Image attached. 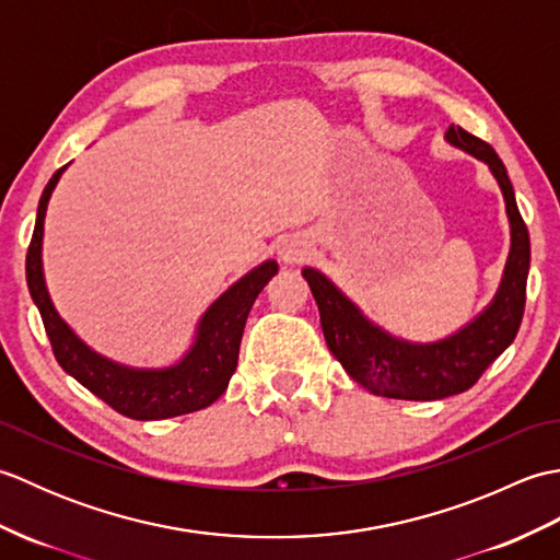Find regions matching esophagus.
<instances>
[{
  "mask_svg": "<svg viewBox=\"0 0 560 560\" xmlns=\"http://www.w3.org/2000/svg\"><path fill=\"white\" fill-rule=\"evenodd\" d=\"M307 243L299 235H291V237H283L281 245H279V257L283 265H301V261L307 257Z\"/></svg>",
  "mask_w": 560,
  "mask_h": 560,
  "instance_id": "34e87169",
  "label": "esophagus"
}]
</instances>
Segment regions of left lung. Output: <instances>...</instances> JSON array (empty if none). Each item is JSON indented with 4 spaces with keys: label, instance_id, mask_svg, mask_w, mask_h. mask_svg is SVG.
I'll return each instance as SVG.
<instances>
[{
    "label": "left lung",
    "instance_id": "obj_1",
    "mask_svg": "<svg viewBox=\"0 0 560 560\" xmlns=\"http://www.w3.org/2000/svg\"><path fill=\"white\" fill-rule=\"evenodd\" d=\"M445 139L489 165L503 189L510 219V255L493 303L457 335L435 343H411L387 335L343 295L325 273L305 267L303 277L319 307L329 351L355 383L377 397L433 401L469 389L513 339L525 315L529 273V231L522 221L515 189L491 144L450 125Z\"/></svg>",
    "mask_w": 560,
    "mask_h": 560
}]
</instances>
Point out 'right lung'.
<instances>
[{
    "label": "right lung",
    "instance_id": "1",
    "mask_svg": "<svg viewBox=\"0 0 560 560\" xmlns=\"http://www.w3.org/2000/svg\"><path fill=\"white\" fill-rule=\"evenodd\" d=\"M65 168H59L43 189L26 255L28 291L40 311L57 363L127 419L159 421L207 409L229 387V380L237 365V351H241L249 307L273 273L279 271V265L273 259L265 261L219 295L209 311L201 315L197 339L180 363L151 371V368H127L103 359L96 351H91L57 315L43 279V221L47 201H50L52 189Z\"/></svg>",
    "mask_w": 560,
    "mask_h": 560
}]
</instances>
